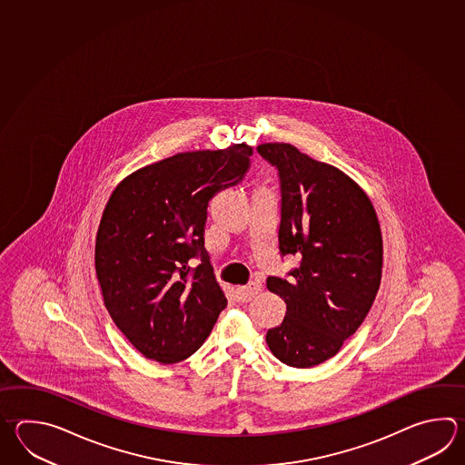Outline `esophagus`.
<instances>
[{
	"instance_id": "1",
	"label": "esophagus",
	"mask_w": 465,
	"mask_h": 465,
	"mask_svg": "<svg viewBox=\"0 0 465 465\" xmlns=\"http://www.w3.org/2000/svg\"><path fill=\"white\" fill-rule=\"evenodd\" d=\"M262 292V283L258 280L250 282L247 286H240L237 288V296L240 302H250L252 298H255L256 294Z\"/></svg>"
}]
</instances>
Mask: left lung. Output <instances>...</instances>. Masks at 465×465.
I'll list each match as a JSON object with an SVG mask.
<instances>
[{
	"label": "left lung",
	"instance_id": "1",
	"mask_svg": "<svg viewBox=\"0 0 465 465\" xmlns=\"http://www.w3.org/2000/svg\"><path fill=\"white\" fill-rule=\"evenodd\" d=\"M258 152L280 172V252L300 260L288 280H266L286 303L266 344L284 364L313 368L341 350L372 306L382 273L380 220L366 192L331 163L292 143H260Z\"/></svg>",
	"mask_w": 465,
	"mask_h": 465
}]
</instances>
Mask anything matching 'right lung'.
<instances>
[{"instance_id": "right-lung-1", "label": "right lung", "mask_w": 465, "mask_h": 465, "mask_svg": "<svg viewBox=\"0 0 465 465\" xmlns=\"http://www.w3.org/2000/svg\"><path fill=\"white\" fill-rule=\"evenodd\" d=\"M252 145L179 152L117 183L95 235L94 266L115 326L145 358L185 360L227 298L203 248L209 200L242 181ZM203 263L192 271L189 260Z\"/></svg>"}]
</instances>
